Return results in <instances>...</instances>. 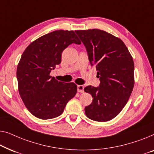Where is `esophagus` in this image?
Here are the masks:
<instances>
[{
  "instance_id": "34e87169",
  "label": "esophagus",
  "mask_w": 154,
  "mask_h": 154,
  "mask_svg": "<svg viewBox=\"0 0 154 154\" xmlns=\"http://www.w3.org/2000/svg\"><path fill=\"white\" fill-rule=\"evenodd\" d=\"M84 88V87L82 85H78L77 86V91L79 93H83Z\"/></svg>"
}]
</instances>
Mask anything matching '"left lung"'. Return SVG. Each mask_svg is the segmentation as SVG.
Returning <instances> with one entry per match:
<instances>
[{"label": "left lung", "instance_id": "1", "mask_svg": "<svg viewBox=\"0 0 154 154\" xmlns=\"http://www.w3.org/2000/svg\"><path fill=\"white\" fill-rule=\"evenodd\" d=\"M87 51L91 66L100 78L98 87L88 86L84 91L93 97L85 107L90 119L107 121L120 113L131 96L134 86V62L121 39L99 29L75 31Z\"/></svg>", "mask_w": 154, "mask_h": 154}]
</instances>
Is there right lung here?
I'll return each instance as SVG.
<instances>
[{
  "label": "right lung",
  "mask_w": 154,
  "mask_h": 154,
  "mask_svg": "<svg viewBox=\"0 0 154 154\" xmlns=\"http://www.w3.org/2000/svg\"><path fill=\"white\" fill-rule=\"evenodd\" d=\"M81 42L73 31H55L31 42L17 66L19 93L28 110L40 119L60 116L68 102L77 94L74 83L58 82L51 71L61 61L69 45Z\"/></svg>",
  "instance_id": "obj_1"
}]
</instances>
